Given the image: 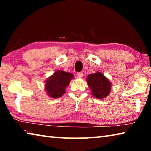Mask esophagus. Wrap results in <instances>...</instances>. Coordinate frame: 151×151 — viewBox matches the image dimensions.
<instances>
[{
	"mask_svg": "<svg viewBox=\"0 0 151 151\" xmlns=\"http://www.w3.org/2000/svg\"><path fill=\"white\" fill-rule=\"evenodd\" d=\"M77 76H78L79 78H81V77H83V74L82 73H77Z\"/></svg>",
	"mask_w": 151,
	"mask_h": 151,
	"instance_id": "34e87169",
	"label": "esophagus"
}]
</instances>
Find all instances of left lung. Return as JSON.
<instances>
[{"mask_svg": "<svg viewBox=\"0 0 151 151\" xmlns=\"http://www.w3.org/2000/svg\"><path fill=\"white\" fill-rule=\"evenodd\" d=\"M86 82L92 91V94L97 99L105 98L111 93V83L101 73L96 72L89 75Z\"/></svg>", "mask_w": 151, "mask_h": 151, "instance_id": "1", "label": "left lung"}]
</instances>
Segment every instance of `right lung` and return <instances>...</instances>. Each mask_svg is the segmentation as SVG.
I'll list each match as a JSON object with an SVG mask.
<instances>
[{"label":"right lung","instance_id":"obj_1","mask_svg":"<svg viewBox=\"0 0 151 151\" xmlns=\"http://www.w3.org/2000/svg\"><path fill=\"white\" fill-rule=\"evenodd\" d=\"M74 78L72 73L57 70L46 80L45 90L52 99H58L65 93V88Z\"/></svg>","mask_w":151,"mask_h":151}]
</instances>
